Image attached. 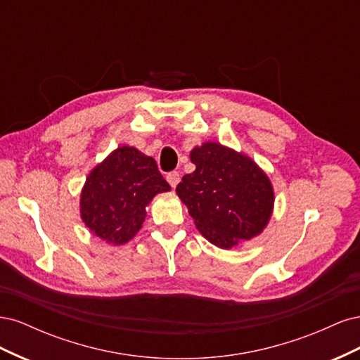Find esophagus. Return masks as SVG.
<instances>
[{
    "label": "esophagus",
    "instance_id": "obj_1",
    "mask_svg": "<svg viewBox=\"0 0 360 360\" xmlns=\"http://www.w3.org/2000/svg\"><path fill=\"white\" fill-rule=\"evenodd\" d=\"M167 180L171 184V188H176L180 181V172L179 171H171L167 174Z\"/></svg>",
    "mask_w": 360,
    "mask_h": 360
}]
</instances>
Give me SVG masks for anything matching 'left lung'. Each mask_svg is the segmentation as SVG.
Instances as JSON below:
<instances>
[{
	"mask_svg": "<svg viewBox=\"0 0 360 360\" xmlns=\"http://www.w3.org/2000/svg\"><path fill=\"white\" fill-rule=\"evenodd\" d=\"M197 165L176 189L200 233L230 249L263 231L274 207V189L255 162L216 143L192 150Z\"/></svg>",
	"mask_w": 360,
	"mask_h": 360,
	"instance_id": "obj_1",
	"label": "left lung"
}]
</instances>
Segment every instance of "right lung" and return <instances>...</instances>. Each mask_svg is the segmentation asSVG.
Masks as SVG:
<instances>
[{"label": "right lung", "instance_id": "right-lung-1", "mask_svg": "<svg viewBox=\"0 0 360 360\" xmlns=\"http://www.w3.org/2000/svg\"><path fill=\"white\" fill-rule=\"evenodd\" d=\"M169 191L153 158L120 147L97 165L81 195V216L91 233L112 245L129 242L146 217V205Z\"/></svg>", "mask_w": 360, "mask_h": 360}]
</instances>
